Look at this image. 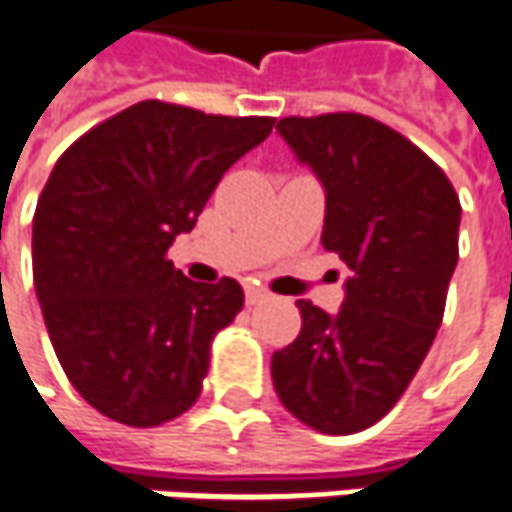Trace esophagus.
Here are the masks:
<instances>
[{"mask_svg":"<svg viewBox=\"0 0 512 512\" xmlns=\"http://www.w3.org/2000/svg\"><path fill=\"white\" fill-rule=\"evenodd\" d=\"M271 299V293L266 288H257V285H246V305H260V302H266Z\"/></svg>","mask_w":512,"mask_h":512,"instance_id":"obj_1","label":"esophagus"}]
</instances>
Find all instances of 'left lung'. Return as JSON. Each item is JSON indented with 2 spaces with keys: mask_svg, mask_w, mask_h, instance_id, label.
I'll return each mask as SVG.
<instances>
[{
  "mask_svg": "<svg viewBox=\"0 0 512 512\" xmlns=\"http://www.w3.org/2000/svg\"><path fill=\"white\" fill-rule=\"evenodd\" d=\"M277 132L324 188L321 244L349 277L335 316L296 302L302 332L274 352L271 380L307 427L352 435L399 402L430 352L457 266L460 199L418 146L360 113L291 116Z\"/></svg>",
  "mask_w": 512,
  "mask_h": 512,
  "instance_id": "1",
  "label": "left lung"
}]
</instances>
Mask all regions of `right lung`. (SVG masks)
<instances>
[{
	"label": "right lung",
	"mask_w": 512,
	"mask_h": 512,
	"mask_svg": "<svg viewBox=\"0 0 512 512\" xmlns=\"http://www.w3.org/2000/svg\"><path fill=\"white\" fill-rule=\"evenodd\" d=\"M271 130L274 119L149 99L55 163L32 219V280L60 366L102 416L157 427L199 399L213 335L244 291L188 280L166 252Z\"/></svg>",
	"instance_id": "add662e5"
}]
</instances>
